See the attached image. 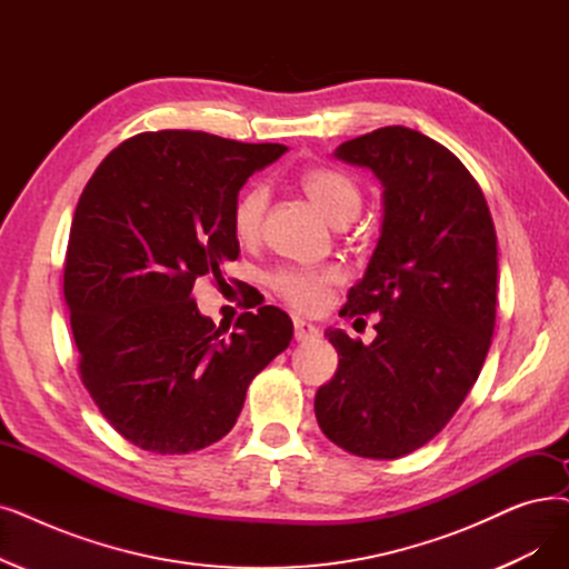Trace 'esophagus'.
<instances>
[{
  "instance_id": "esophagus-1",
  "label": "esophagus",
  "mask_w": 569,
  "mask_h": 569,
  "mask_svg": "<svg viewBox=\"0 0 569 569\" xmlns=\"http://www.w3.org/2000/svg\"><path fill=\"white\" fill-rule=\"evenodd\" d=\"M320 335V330L309 323V320L305 318H295V339L298 341H309V339H316Z\"/></svg>"
}]
</instances>
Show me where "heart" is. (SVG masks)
<instances>
[{
  "instance_id": "1",
  "label": "heart",
  "mask_w": 569,
  "mask_h": 569,
  "mask_svg": "<svg viewBox=\"0 0 569 569\" xmlns=\"http://www.w3.org/2000/svg\"><path fill=\"white\" fill-rule=\"evenodd\" d=\"M300 188L311 200V204L330 218L332 223H349L360 211V190L358 186L330 167H309L300 179ZM269 194L264 186H249L237 194L230 209V228L239 243L249 246L260 239L262 220L267 211ZM341 283V271L337 269H318V271H281L274 279L281 298L302 311H320L328 300L330 290Z\"/></svg>"
}]
</instances>
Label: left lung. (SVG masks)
I'll return each mask as SVG.
<instances>
[{"label": "left lung", "mask_w": 569, "mask_h": 569, "mask_svg": "<svg viewBox=\"0 0 569 569\" xmlns=\"http://www.w3.org/2000/svg\"><path fill=\"white\" fill-rule=\"evenodd\" d=\"M335 158L383 188V220L365 277L339 316L379 313L375 341L326 330L339 356L313 400L337 447L392 460L428 443L472 390L496 328L498 237L467 167L435 139L388 126Z\"/></svg>", "instance_id": "obj_1"}]
</instances>
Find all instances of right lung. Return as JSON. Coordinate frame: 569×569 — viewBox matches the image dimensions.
<instances>
[{"label": "right lung", "instance_id": "1", "mask_svg": "<svg viewBox=\"0 0 569 569\" xmlns=\"http://www.w3.org/2000/svg\"><path fill=\"white\" fill-rule=\"evenodd\" d=\"M288 151L207 132H143L94 169L71 220L64 300L79 369L107 421L143 451H200L237 423L246 388L288 349L277 307L216 328L192 300L239 241L241 186Z\"/></svg>", "mask_w": 569, "mask_h": 569}]
</instances>
